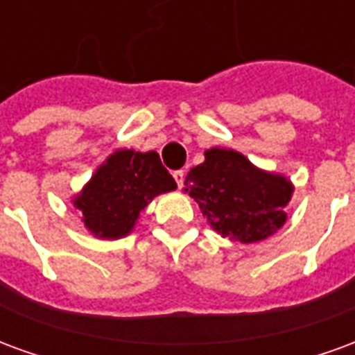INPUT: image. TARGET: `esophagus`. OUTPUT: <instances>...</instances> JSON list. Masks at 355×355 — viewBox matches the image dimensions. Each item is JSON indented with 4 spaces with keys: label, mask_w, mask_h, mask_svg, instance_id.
Returning a JSON list of instances; mask_svg holds the SVG:
<instances>
[{
    "label": "esophagus",
    "mask_w": 355,
    "mask_h": 355,
    "mask_svg": "<svg viewBox=\"0 0 355 355\" xmlns=\"http://www.w3.org/2000/svg\"><path fill=\"white\" fill-rule=\"evenodd\" d=\"M173 177H175V180H177V186L178 188H182V184H184V171H175L173 173Z\"/></svg>",
    "instance_id": "1"
}]
</instances>
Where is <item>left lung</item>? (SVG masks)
I'll return each instance as SVG.
<instances>
[{"mask_svg":"<svg viewBox=\"0 0 355 355\" xmlns=\"http://www.w3.org/2000/svg\"><path fill=\"white\" fill-rule=\"evenodd\" d=\"M184 192L223 238L254 243L285 224L293 184L283 175L254 167L236 150L211 148L205 162L186 175Z\"/></svg>","mask_w":355,"mask_h":355,"instance_id":"obj_1","label":"left lung"}]
</instances>
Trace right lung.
Returning a JSON list of instances; mask_svg holds the SVG:
<instances>
[{"instance_id": "add662e5", "label": "right lung", "mask_w": 355, "mask_h": 355, "mask_svg": "<svg viewBox=\"0 0 355 355\" xmlns=\"http://www.w3.org/2000/svg\"><path fill=\"white\" fill-rule=\"evenodd\" d=\"M175 188L157 152L116 150L73 198V207L94 238L117 239L135 228L140 211L155 196Z\"/></svg>"}]
</instances>
